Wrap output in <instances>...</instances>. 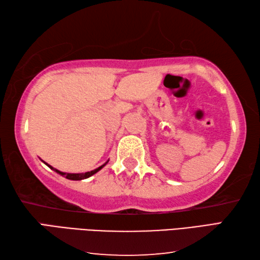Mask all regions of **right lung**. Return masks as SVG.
Returning a JSON list of instances; mask_svg holds the SVG:
<instances>
[{"mask_svg": "<svg viewBox=\"0 0 260 260\" xmlns=\"http://www.w3.org/2000/svg\"><path fill=\"white\" fill-rule=\"evenodd\" d=\"M109 161V160H108ZM108 161L105 162V164H103L102 166H100L99 168H96V169H94V171H91V172H86V173H79V174H71V173H62V172H60V171H58V169H56V168H54V167H51L50 165H48V164L47 162H45L47 166H48L49 168H51L52 171H55L56 173H58L59 175H61V176H63V177H66L67 179H72V181H82V179H85V178H88V177H91L92 175H94L95 173H98L99 171H101V169H102L105 165H107L108 164Z\"/></svg>", "mask_w": 260, "mask_h": 260, "instance_id": "1", "label": "right lung"}]
</instances>
